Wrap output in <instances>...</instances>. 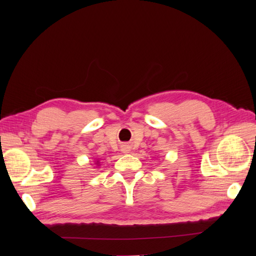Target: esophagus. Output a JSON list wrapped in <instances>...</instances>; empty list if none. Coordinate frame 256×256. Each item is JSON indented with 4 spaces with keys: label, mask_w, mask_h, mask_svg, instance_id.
Here are the masks:
<instances>
[{
    "label": "esophagus",
    "mask_w": 256,
    "mask_h": 256,
    "mask_svg": "<svg viewBox=\"0 0 256 256\" xmlns=\"http://www.w3.org/2000/svg\"><path fill=\"white\" fill-rule=\"evenodd\" d=\"M122 150L124 152H129V146L128 145H124L122 147Z\"/></svg>",
    "instance_id": "1"
}]
</instances>
